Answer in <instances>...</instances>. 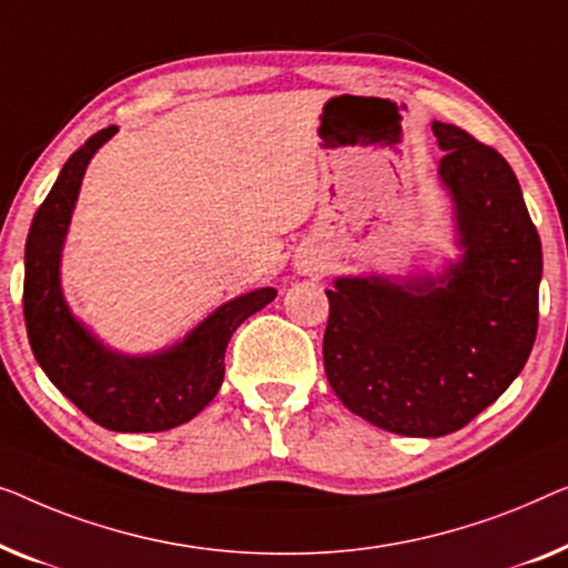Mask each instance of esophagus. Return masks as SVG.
<instances>
[{"label":"esophagus","instance_id":"esophagus-1","mask_svg":"<svg viewBox=\"0 0 568 568\" xmlns=\"http://www.w3.org/2000/svg\"><path fill=\"white\" fill-rule=\"evenodd\" d=\"M318 270H322V267H318V265H316V262H314V265H308V270H306V273H318Z\"/></svg>","mask_w":568,"mask_h":568}]
</instances>
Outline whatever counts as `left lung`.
<instances>
[{"mask_svg":"<svg viewBox=\"0 0 568 568\" xmlns=\"http://www.w3.org/2000/svg\"><path fill=\"white\" fill-rule=\"evenodd\" d=\"M463 250L437 277H337L324 371L349 412L406 437L466 427L505 394L538 332L540 236L497 149L435 121Z\"/></svg>","mask_w":568,"mask_h":568,"instance_id":"8db88e82","label":"left lung"}]
</instances>
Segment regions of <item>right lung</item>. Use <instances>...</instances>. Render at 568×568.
I'll return each instance as SVG.
<instances>
[{"label": "right lung", "mask_w": 568, "mask_h": 568, "mask_svg": "<svg viewBox=\"0 0 568 568\" xmlns=\"http://www.w3.org/2000/svg\"><path fill=\"white\" fill-rule=\"evenodd\" d=\"M115 133V125L102 128L77 149L38 207L26 244L22 311L38 365L71 404L113 433H164L213 402L226 371L223 357L231 334L277 291L260 287L223 303L162 353L123 355L102 345L63 298L61 250L87 164Z\"/></svg>", "instance_id": "add662e5"}]
</instances>
